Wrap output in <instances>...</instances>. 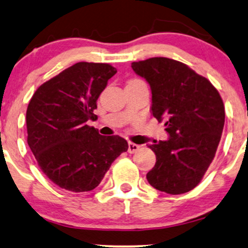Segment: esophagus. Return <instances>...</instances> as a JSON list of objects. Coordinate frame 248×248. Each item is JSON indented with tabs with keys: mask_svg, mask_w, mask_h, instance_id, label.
Listing matches in <instances>:
<instances>
[{
	"mask_svg": "<svg viewBox=\"0 0 248 248\" xmlns=\"http://www.w3.org/2000/svg\"><path fill=\"white\" fill-rule=\"evenodd\" d=\"M139 149H140V145L139 144H135L133 142H128V152L130 154H134V152H137Z\"/></svg>",
	"mask_w": 248,
	"mask_h": 248,
	"instance_id": "esophagus-1",
	"label": "esophagus"
}]
</instances>
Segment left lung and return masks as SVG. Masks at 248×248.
Wrapping results in <instances>:
<instances>
[{
    "instance_id": "8db88e82",
    "label": "left lung",
    "mask_w": 248,
    "mask_h": 248,
    "mask_svg": "<svg viewBox=\"0 0 248 248\" xmlns=\"http://www.w3.org/2000/svg\"><path fill=\"white\" fill-rule=\"evenodd\" d=\"M132 69L150 84L152 115L165 122L169 135L149 145L157 160L148 182L168 194L189 192L208 170L221 139V97L208 79L178 61L152 57L133 62Z\"/></svg>"
}]
</instances>
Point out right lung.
Returning a JSON list of instances; mask_svg holds the SVG:
<instances>
[{
    "label": "right lung",
    "mask_w": 248,
    "mask_h": 248,
    "mask_svg": "<svg viewBox=\"0 0 248 248\" xmlns=\"http://www.w3.org/2000/svg\"><path fill=\"white\" fill-rule=\"evenodd\" d=\"M117 72L106 63L79 62L43 83L27 108V142L44 174L61 188L93 191L128 144L118 135H100L97 99Z\"/></svg>",
    "instance_id": "add662e5"
}]
</instances>
